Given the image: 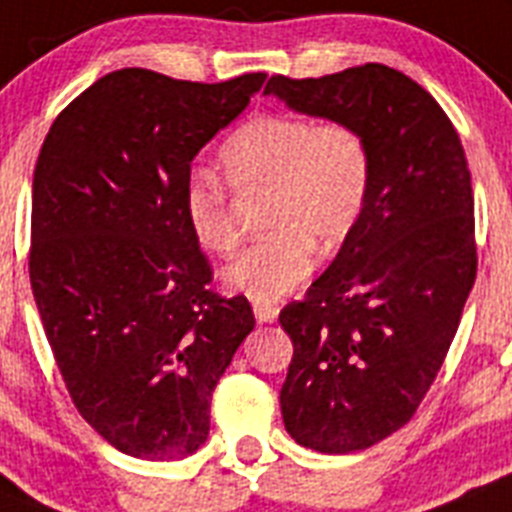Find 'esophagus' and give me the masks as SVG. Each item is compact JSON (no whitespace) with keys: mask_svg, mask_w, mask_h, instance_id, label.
<instances>
[{"mask_svg":"<svg viewBox=\"0 0 512 512\" xmlns=\"http://www.w3.org/2000/svg\"><path fill=\"white\" fill-rule=\"evenodd\" d=\"M255 319L260 321V324H273V321H278V313L280 308L270 306V303H255Z\"/></svg>","mask_w":512,"mask_h":512,"instance_id":"esophagus-1","label":"esophagus"}]
</instances>
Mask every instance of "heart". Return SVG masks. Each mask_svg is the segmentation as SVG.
Returning a JSON list of instances; mask_svg holds the SVG:
<instances>
[{
  "instance_id": "b5f03b06",
  "label": "heart",
  "mask_w": 512,
  "mask_h": 512,
  "mask_svg": "<svg viewBox=\"0 0 512 512\" xmlns=\"http://www.w3.org/2000/svg\"><path fill=\"white\" fill-rule=\"evenodd\" d=\"M219 170L234 191L270 193V234L222 270L224 288L255 303H278L301 288L316 267V245H342L370 191L365 137L344 122L316 124L293 114H265L242 124L219 150ZM183 216L201 250H234L239 234L219 178H188Z\"/></svg>"
}]
</instances>
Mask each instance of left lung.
I'll list each match as a JSON object with an SVG mask.
<instances>
[{"label":"left lung","instance_id":"obj_1","mask_svg":"<svg viewBox=\"0 0 512 512\" xmlns=\"http://www.w3.org/2000/svg\"><path fill=\"white\" fill-rule=\"evenodd\" d=\"M265 94L349 124L370 150L359 222L308 296L280 311L293 339L285 431L349 454L411 421L444 365L477 275L472 178L444 109L395 68L273 76Z\"/></svg>","mask_w":512,"mask_h":512}]
</instances>
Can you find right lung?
I'll return each instance as SVG.
<instances>
[{"instance_id":"add662e5","label":"right lung","mask_w":512,"mask_h":512,"mask_svg":"<svg viewBox=\"0 0 512 512\" xmlns=\"http://www.w3.org/2000/svg\"><path fill=\"white\" fill-rule=\"evenodd\" d=\"M265 78L191 84L122 68L76 96L40 150L32 296L78 413L130 457L201 449L211 393L255 329L245 296L209 290L183 186Z\"/></svg>"}]
</instances>
